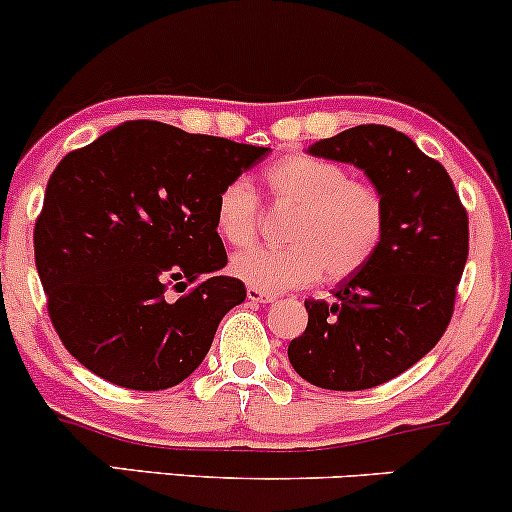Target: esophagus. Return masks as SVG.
Returning a JSON list of instances; mask_svg holds the SVG:
<instances>
[{
	"label": "esophagus",
	"instance_id": "1",
	"mask_svg": "<svg viewBox=\"0 0 512 512\" xmlns=\"http://www.w3.org/2000/svg\"><path fill=\"white\" fill-rule=\"evenodd\" d=\"M248 301L252 303H274V296L272 293H264V291H257L248 286Z\"/></svg>",
	"mask_w": 512,
	"mask_h": 512
}]
</instances>
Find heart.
Segmentation results:
<instances>
[{"label": "heart", "instance_id": "b5f03b06", "mask_svg": "<svg viewBox=\"0 0 512 512\" xmlns=\"http://www.w3.org/2000/svg\"><path fill=\"white\" fill-rule=\"evenodd\" d=\"M274 209L291 211L281 240L286 248H250L233 255L231 274L252 289L281 293L322 276L351 279L378 255L387 231V202L373 180L349 178L342 163L310 154L276 158L262 170ZM214 228L228 245H248L260 231V199L245 180L221 187Z\"/></svg>", "mask_w": 512, "mask_h": 512}]
</instances>
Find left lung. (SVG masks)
<instances>
[{
    "label": "left lung",
    "instance_id": "8db88e82",
    "mask_svg": "<svg viewBox=\"0 0 512 512\" xmlns=\"http://www.w3.org/2000/svg\"><path fill=\"white\" fill-rule=\"evenodd\" d=\"M308 154L366 170L385 195L387 231L332 301H305L308 327L289 361L325 390H368L421 361L448 330L469 255L467 209L448 170L392 127H351Z\"/></svg>",
    "mask_w": 512,
    "mask_h": 512
}]
</instances>
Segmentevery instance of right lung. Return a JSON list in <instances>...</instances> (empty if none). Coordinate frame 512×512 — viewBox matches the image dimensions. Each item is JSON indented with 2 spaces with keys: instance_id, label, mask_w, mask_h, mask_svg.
I'll return each mask as SVG.
<instances>
[{
  "instance_id": "right-lung-1",
  "label": "right lung",
  "mask_w": 512,
  "mask_h": 512,
  "mask_svg": "<svg viewBox=\"0 0 512 512\" xmlns=\"http://www.w3.org/2000/svg\"><path fill=\"white\" fill-rule=\"evenodd\" d=\"M267 154L132 120L62 158L33 248L52 327L81 366L151 392L204 361L221 317L245 301L243 281L216 276L228 262L216 195ZM187 283L185 297L167 296Z\"/></svg>"
}]
</instances>
